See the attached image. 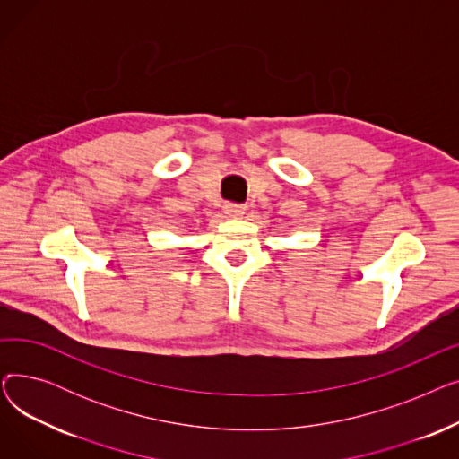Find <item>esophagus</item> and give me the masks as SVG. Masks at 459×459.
<instances>
[{"label": "esophagus", "mask_w": 459, "mask_h": 459, "mask_svg": "<svg viewBox=\"0 0 459 459\" xmlns=\"http://www.w3.org/2000/svg\"><path fill=\"white\" fill-rule=\"evenodd\" d=\"M223 210H225V213L230 215V217H239V215H242V213L247 210V206H246V204H238V203H225Z\"/></svg>", "instance_id": "34e87169"}]
</instances>
